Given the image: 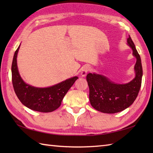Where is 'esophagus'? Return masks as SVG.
Segmentation results:
<instances>
[{
  "label": "esophagus",
  "instance_id": "esophagus-1",
  "mask_svg": "<svg viewBox=\"0 0 153 153\" xmlns=\"http://www.w3.org/2000/svg\"><path fill=\"white\" fill-rule=\"evenodd\" d=\"M89 71H90V67L89 66H83L82 69V71H81V75H82V76L85 77Z\"/></svg>",
  "mask_w": 153,
  "mask_h": 153
}]
</instances>
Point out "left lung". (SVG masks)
Here are the masks:
<instances>
[{
	"label": "left lung",
	"instance_id": "obj_1",
	"mask_svg": "<svg viewBox=\"0 0 153 153\" xmlns=\"http://www.w3.org/2000/svg\"><path fill=\"white\" fill-rule=\"evenodd\" d=\"M128 44L137 59L134 67L135 77L130 82L118 84L102 75L91 73L87 75L91 105L99 112L107 114L121 112L131 106L138 95L143 76L141 60L130 36L128 39Z\"/></svg>",
	"mask_w": 153,
	"mask_h": 153
}]
</instances>
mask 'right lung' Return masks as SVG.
<instances>
[{
  "label": "right lung",
  "mask_w": 153,
  "mask_h": 153,
  "mask_svg": "<svg viewBox=\"0 0 153 153\" xmlns=\"http://www.w3.org/2000/svg\"><path fill=\"white\" fill-rule=\"evenodd\" d=\"M19 46L15 52L12 64V80L16 95L23 105L30 109L41 112L54 111L60 106L65 95L78 77L75 76L46 88L28 85L23 81L18 70L16 58Z\"/></svg>",
  "instance_id": "right-lung-1"
}]
</instances>
